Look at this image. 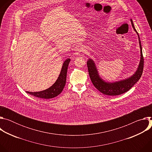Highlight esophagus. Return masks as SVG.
Masks as SVG:
<instances>
[{
	"label": "esophagus",
	"mask_w": 152,
	"mask_h": 152,
	"mask_svg": "<svg viewBox=\"0 0 152 152\" xmlns=\"http://www.w3.org/2000/svg\"><path fill=\"white\" fill-rule=\"evenodd\" d=\"M83 48L81 46H77L75 48V54L76 55H79L81 52H82L83 51Z\"/></svg>",
	"instance_id": "esophagus-1"
}]
</instances>
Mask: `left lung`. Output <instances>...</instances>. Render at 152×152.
Wrapping results in <instances>:
<instances>
[{
  "mask_svg": "<svg viewBox=\"0 0 152 152\" xmlns=\"http://www.w3.org/2000/svg\"><path fill=\"white\" fill-rule=\"evenodd\" d=\"M131 21L132 28H134V31L136 32L138 37L141 53L139 65L136 72L134 73V74H133V75H132L131 77L126 78L125 79L113 82H106L100 76L94 61L92 59L89 58L87 62H86L90 77L93 84L94 85L96 88H97L100 92L105 95L117 96L128 91L139 80L142 74L144 68V58L142 56L141 43L139 35L135 28L132 20H131Z\"/></svg>",
  "mask_w": 152,
  "mask_h": 152,
  "instance_id": "left-lung-1",
  "label": "left lung"
}]
</instances>
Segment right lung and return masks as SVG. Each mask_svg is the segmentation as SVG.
Masks as SVG:
<instances>
[{
    "instance_id": "add662e5",
    "label": "right lung",
    "mask_w": 152,
    "mask_h": 152,
    "mask_svg": "<svg viewBox=\"0 0 152 152\" xmlns=\"http://www.w3.org/2000/svg\"><path fill=\"white\" fill-rule=\"evenodd\" d=\"M70 59L67 58L63 63L60 74L56 82L49 88L38 92L26 91L27 93L35 97L42 99H52L58 96L62 91L66 83L67 72Z\"/></svg>"
}]
</instances>
